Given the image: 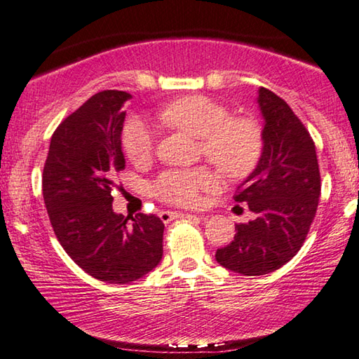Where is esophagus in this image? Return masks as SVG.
Wrapping results in <instances>:
<instances>
[{
  "mask_svg": "<svg viewBox=\"0 0 359 359\" xmlns=\"http://www.w3.org/2000/svg\"><path fill=\"white\" fill-rule=\"evenodd\" d=\"M179 217H188V214H182V212H169V210H161L160 212V218L165 223L174 220V218H179Z\"/></svg>",
  "mask_w": 359,
  "mask_h": 359,
  "instance_id": "34e87169",
  "label": "esophagus"
}]
</instances>
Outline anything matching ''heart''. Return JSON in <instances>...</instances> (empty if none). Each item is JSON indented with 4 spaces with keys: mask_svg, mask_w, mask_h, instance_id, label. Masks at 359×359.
I'll use <instances>...</instances> for the list:
<instances>
[{
    "mask_svg": "<svg viewBox=\"0 0 359 359\" xmlns=\"http://www.w3.org/2000/svg\"><path fill=\"white\" fill-rule=\"evenodd\" d=\"M165 125L201 139V150L210 163L233 179L247 177L257 168L263 154V135L257 121L231 117L229 109L203 95L185 96L163 109ZM126 156L135 165L150 161L155 136L141 118H130L121 133ZM220 184L210 169H171L155 180L154 193L168 204L191 208L199 203L201 191L215 190Z\"/></svg>",
    "mask_w": 359,
    "mask_h": 359,
    "instance_id": "b5f03b06",
    "label": "heart"
}]
</instances>
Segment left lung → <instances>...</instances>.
<instances>
[{
    "mask_svg": "<svg viewBox=\"0 0 359 359\" xmlns=\"http://www.w3.org/2000/svg\"><path fill=\"white\" fill-rule=\"evenodd\" d=\"M257 102L264 118L263 154L234 194L255 218L236 224L234 241L215 253L218 264L242 276L269 274L301 250L321 191L317 151L302 121L264 87Z\"/></svg>",
    "mask_w": 359,
    "mask_h": 359,
    "instance_id": "left-lung-1",
    "label": "left lung"
}]
</instances>
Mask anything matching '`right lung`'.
<instances>
[{"label": "right lung", "instance_id": "obj_1", "mask_svg": "<svg viewBox=\"0 0 359 359\" xmlns=\"http://www.w3.org/2000/svg\"><path fill=\"white\" fill-rule=\"evenodd\" d=\"M130 93L104 90L66 117L53 133L42 171L52 228L74 263L101 282L130 283L158 266L165 224L112 210V188L125 169L121 107Z\"/></svg>", "mask_w": 359, "mask_h": 359}]
</instances>
